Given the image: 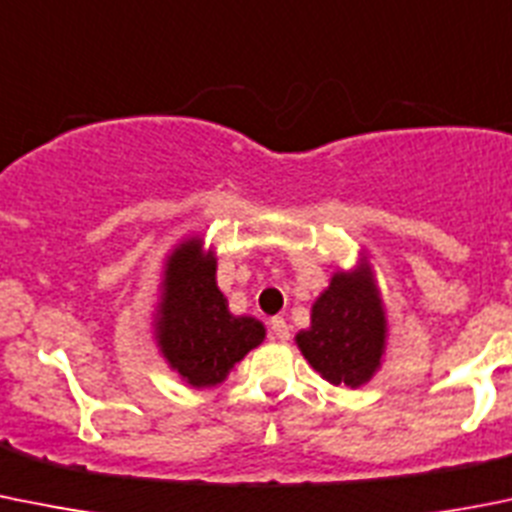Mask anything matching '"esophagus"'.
<instances>
[{"mask_svg": "<svg viewBox=\"0 0 512 512\" xmlns=\"http://www.w3.org/2000/svg\"><path fill=\"white\" fill-rule=\"evenodd\" d=\"M270 336H272V341H288L290 326L285 323V318H272V321H270Z\"/></svg>", "mask_w": 512, "mask_h": 512, "instance_id": "1", "label": "esophagus"}]
</instances>
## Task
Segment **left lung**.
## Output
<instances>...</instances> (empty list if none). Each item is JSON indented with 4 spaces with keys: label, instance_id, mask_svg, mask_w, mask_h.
Here are the masks:
<instances>
[{
    "label": "left lung",
    "instance_id": "1",
    "mask_svg": "<svg viewBox=\"0 0 512 512\" xmlns=\"http://www.w3.org/2000/svg\"><path fill=\"white\" fill-rule=\"evenodd\" d=\"M384 310L369 272H338L331 288L318 298L310 331L298 333L308 364L331 384L361 386L374 376L384 351Z\"/></svg>",
    "mask_w": 512,
    "mask_h": 512
}]
</instances>
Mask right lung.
<instances>
[{
    "instance_id": "add662e5",
    "label": "right lung",
    "mask_w": 512,
    "mask_h": 512,
    "mask_svg": "<svg viewBox=\"0 0 512 512\" xmlns=\"http://www.w3.org/2000/svg\"><path fill=\"white\" fill-rule=\"evenodd\" d=\"M214 272V257L199 252V240L181 245L166 270L159 343L169 364L191 386L219 384L265 338L260 321L229 313Z\"/></svg>"
}]
</instances>
